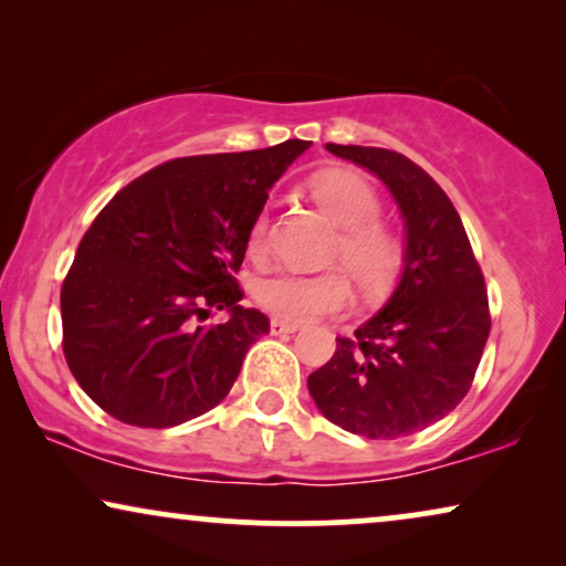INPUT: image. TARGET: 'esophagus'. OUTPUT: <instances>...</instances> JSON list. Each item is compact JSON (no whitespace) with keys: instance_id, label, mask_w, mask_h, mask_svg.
I'll return each instance as SVG.
<instances>
[{"instance_id":"esophagus-1","label":"esophagus","mask_w":566,"mask_h":566,"mask_svg":"<svg viewBox=\"0 0 566 566\" xmlns=\"http://www.w3.org/2000/svg\"><path fill=\"white\" fill-rule=\"evenodd\" d=\"M301 324L296 322H285V319H273L270 322V332L273 335H293V332H298Z\"/></svg>"}]
</instances>
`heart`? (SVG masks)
<instances>
[{
  "label": "heart",
  "instance_id": "obj_1",
  "mask_svg": "<svg viewBox=\"0 0 566 566\" xmlns=\"http://www.w3.org/2000/svg\"><path fill=\"white\" fill-rule=\"evenodd\" d=\"M308 192L324 213L343 227L332 250V262L347 269L366 296H384L391 291L405 268V244L384 221H378L384 203L374 185L353 169H322L308 180ZM268 229V211H262L252 221L247 239L252 258L265 254ZM346 274L344 270L319 275L277 270L260 277L254 285V298L277 319L308 322L324 314L345 312L353 304V285Z\"/></svg>",
  "mask_w": 566,
  "mask_h": 566
}]
</instances>
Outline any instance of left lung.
Instances as JSON below:
<instances>
[{"label":"left lung","mask_w":566,"mask_h":566,"mask_svg":"<svg viewBox=\"0 0 566 566\" xmlns=\"http://www.w3.org/2000/svg\"><path fill=\"white\" fill-rule=\"evenodd\" d=\"M370 169L397 198L407 227L405 273L381 312L337 337L308 394L329 422L370 440L412 436L467 397L492 316L482 268L451 198L405 154L327 144Z\"/></svg>","instance_id":"obj_1"}]
</instances>
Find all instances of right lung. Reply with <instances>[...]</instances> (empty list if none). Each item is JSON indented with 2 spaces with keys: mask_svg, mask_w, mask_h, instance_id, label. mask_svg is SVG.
<instances>
[{
  "mask_svg": "<svg viewBox=\"0 0 566 566\" xmlns=\"http://www.w3.org/2000/svg\"><path fill=\"white\" fill-rule=\"evenodd\" d=\"M312 142L165 161L115 192L61 285L64 358L99 409L136 428H175L234 386L270 332L244 298L242 268L268 188ZM227 307L223 325H203Z\"/></svg>",
  "mask_w": 566,
  "mask_h": 566,
  "instance_id": "right-lung-1",
  "label": "right lung"
}]
</instances>
